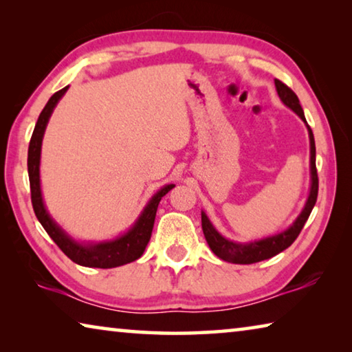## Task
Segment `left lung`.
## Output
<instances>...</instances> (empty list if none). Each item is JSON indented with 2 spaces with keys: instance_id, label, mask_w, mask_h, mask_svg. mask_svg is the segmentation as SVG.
Wrapping results in <instances>:
<instances>
[{
  "instance_id": "1",
  "label": "left lung",
  "mask_w": 352,
  "mask_h": 352,
  "mask_svg": "<svg viewBox=\"0 0 352 352\" xmlns=\"http://www.w3.org/2000/svg\"><path fill=\"white\" fill-rule=\"evenodd\" d=\"M275 87H276L279 99L283 100V104L285 107H289L292 111H295L296 115L302 119V122H305L307 127L309 142H311V190H309V197L306 200L305 208H302V211L300 212V216L295 219V222L292 223L287 230H284L278 234L264 237V239H259V241L236 242V241L226 239V237H223L216 228H214L211 220L208 219V216L204 211H201V230H204L208 245H210L214 254L219 256L220 259H223L226 262H231V264H254V262L270 259L278 253H281L283 250L289 248L292 243L295 242L298 234L301 233L302 226H305V223L307 222V219L311 216V212L315 206V201H317L318 175H317V168H315L314 133L311 127L307 126L305 111L301 109L300 100H298L296 94L278 79H275Z\"/></svg>"
}]
</instances>
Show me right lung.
Segmentation results:
<instances>
[{"instance_id":"add662e5","label":"right lung","mask_w":352,"mask_h":352,"mask_svg":"<svg viewBox=\"0 0 352 352\" xmlns=\"http://www.w3.org/2000/svg\"><path fill=\"white\" fill-rule=\"evenodd\" d=\"M68 87L62 88L60 91L54 93L51 99L47 100L45 109L41 110L38 121L35 124L31 142H29L28 151V174L29 183H31V199L32 208L38 222L46 230V233L54 241L58 248L68 256V258L76 262V264L83 267H96V269H113L129 262H133L141 258L142 253L151 241L155 216H157L158 204L162 197H164L175 184H166L160 190L152 195V199L147 201L144 210L141 211L140 217L136 222L130 226L126 233L115 237L110 241L102 242H79L71 237L60 225H58L51 214L47 212L43 194H41L40 186V157H41V142H43V135L50 118L54 111L58 100L67 93Z\"/></svg>"}]
</instances>
